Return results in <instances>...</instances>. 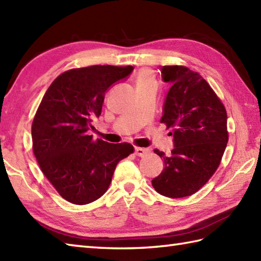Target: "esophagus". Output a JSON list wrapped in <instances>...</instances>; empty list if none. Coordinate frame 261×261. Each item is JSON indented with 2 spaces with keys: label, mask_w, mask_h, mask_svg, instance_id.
<instances>
[{
  "label": "esophagus",
  "mask_w": 261,
  "mask_h": 261,
  "mask_svg": "<svg viewBox=\"0 0 261 261\" xmlns=\"http://www.w3.org/2000/svg\"><path fill=\"white\" fill-rule=\"evenodd\" d=\"M135 153L137 154V156H139V157H145L146 154H148V153H149V149L137 147V148L135 149Z\"/></svg>",
  "instance_id": "esophagus-1"
}]
</instances>
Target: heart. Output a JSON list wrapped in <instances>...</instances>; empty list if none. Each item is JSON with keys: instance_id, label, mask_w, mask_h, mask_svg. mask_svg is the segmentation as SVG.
I'll return each mask as SVG.
<instances>
[{"instance_id": "obj_1", "label": "heart", "mask_w": 261, "mask_h": 261, "mask_svg": "<svg viewBox=\"0 0 261 261\" xmlns=\"http://www.w3.org/2000/svg\"><path fill=\"white\" fill-rule=\"evenodd\" d=\"M137 87H143L150 84H156V79L150 69H141L136 79Z\"/></svg>"}]
</instances>
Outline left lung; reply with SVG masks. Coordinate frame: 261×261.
<instances>
[{"mask_svg":"<svg viewBox=\"0 0 261 261\" xmlns=\"http://www.w3.org/2000/svg\"><path fill=\"white\" fill-rule=\"evenodd\" d=\"M162 77L169 83L160 122L174 127L170 156L154 149L165 167L152 186L164 196H190L206 184L228 143L226 111L203 77L184 66H164Z\"/></svg>","mask_w":261,"mask_h":261,"instance_id":"obj_1","label":"left lung"}]
</instances>
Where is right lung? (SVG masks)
I'll return each instance as SVG.
<instances>
[{
	"instance_id": "1",
	"label": "right lung",
	"mask_w": 261,
	"mask_h": 261,
	"mask_svg": "<svg viewBox=\"0 0 261 261\" xmlns=\"http://www.w3.org/2000/svg\"><path fill=\"white\" fill-rule=\"evenodd\" d=\"M132 66L95 65L65 71L49 86L32 122V148L43 175L66 201L84 205L108 191L130 143L94 140L88 131L101 115L105 93Z\"/></svg>"
}]
</instances>
